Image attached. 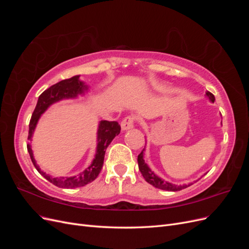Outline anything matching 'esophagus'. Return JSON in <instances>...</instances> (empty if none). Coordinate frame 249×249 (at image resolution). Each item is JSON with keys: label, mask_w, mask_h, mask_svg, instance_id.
<instances>
[{"label": "esophagus", "mask_w": 249, "mask_h": 249, "mask_svg": "<svg viewBox=\"0 0 249 249\" xmlns=\"http://www.w3.org/2000/svg\"><path fill=\"white\" fill-rule=\"evenodd\" d=\"M120 126H122V130L123 131H126V130H130L134 126V119L131 116H127L125 118L123 119L122 124H120Z\"/></svg>", "instance_id": "esophagus-1"}]
</instances>
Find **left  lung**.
I'll return each mask as SVG.
<instances>
[{
	"mask_svg": "<svg viewBox=\"0 0 249 249\" xmlns=\"http://www.w3.org/2000/svg\"><path fill=\"white\" fill-rule=\"evenodd\" d=\"M207 96L209 97V100L214 103L215 101V97L214 95L211 93V92H207L206 93ZM144 148H143L142 152L138 155V166H139V170L141 171L143 178L146 180V182L150 185H153L154 187L158 188V189H162V190H166V191H179L182 189H185V188L191 186L193 183L190 184H184V185H176V184H172L167 182V180H165L163 178H161L160 177H158L156 173L148 167V165L145 163L144 161Z\"/></svg>",
	"mask_w": 249,
	"mask_h": 249,
	"instance_id": "obj_1",
	"label": "left lung"
}]
</instances>
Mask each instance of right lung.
I'll use <instances>...</instances> for the list:
<instances>
[{"instance_id": "obj_1", "label": "right lung", "mask_w": 249, "mask_h": 249, "mask_svg": "<svg viewBox=\"0 0 249 249\" xmlns=\"http://www.w3.org/2000/svg\"><path fill=\"white\" fill-rule=\"evenodd\" d=\"M88 88H89L88 85L85 84V82L80 80V76L78 74V76H73L70 79L60 81L57 83V84L51 86L47 90H44L38 97V101H37L31 120H30L28 140L32 141V136L35 132V127L37 124H38L39 118L53 104L58 103L62 100L77 99L79 95H84L85 92L88 91ZM119 133H120V125L118 124L117 122L101 120L99 123V127H97V132H96V150H95L94 159L84 171H82L79 173V175L73 176V177L54 178L47 175V173L43 172L39 168L38 165L36 164V161L33 156V150L31 148V144H30V143L27 144V148L35 168L44 178H47L49 182H51L52 184H54L59 188L72 189V188L83 187L89 183H91L92 180H94L97 178L103 167L106 149L109 146L111 141L114 139L115 136H117Z\"/></svg>"}]
</instances>
